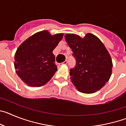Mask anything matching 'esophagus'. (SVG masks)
Masks as SVG:
<instances>
[{
	"label": "esophagus",
	"instance_id": "obj_1",
	"mask_svg": "<svg viewBox=\"0 0 126 126\" xmlns=\"http://www.w3.org/2000/svg\"><path fill=\"white\" fill-rule=\"evenodd\" d=\"M67 63H68V61H67V60H65V61H64V62H62V64H65V65H66V64H67Z\"/></svg>",
	"mask_w": 126,
	"mask_h": 126
}]
</instances>
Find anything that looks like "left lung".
<instances>
[{
  "label": "left lung",
  "mask_w": 126,
  "mask_h": 126,
  "mask_svg": "<svg viewBox=\"0 0 126 126\" xmlns=\"http://www.w3.org/2000/svg\"><path fill=\"white\" fill-rule=\"evenodd\" d=\"M76 64L70 69L72 83L79 92L93 93L103 87L112 74L110 55L98 38L88 33L83 38L75 34L65 35Z\"/></svg>",
  "instance_id": "obj_1"
}]
</instances>
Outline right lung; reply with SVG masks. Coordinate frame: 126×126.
<instances>
[{
	"mask_svg": "<svg viewBox=\"0 0 126 126\" xmlns=\"http://www.w3.org/2000/svg\"><path fill=\"white\" fill-rule=\"evenodd\" d=\"M62 38V33L51 35L45 30L30 36L19 47L14 67L23 82L40 87L50 80L57 70L52 52Z\"/></svg>",
	"mask_w": 126,
	"mask_h": 126,
	"instance_id": "right-lung-1",
	"label": "right lung"
}]
</instances>
